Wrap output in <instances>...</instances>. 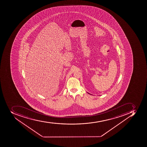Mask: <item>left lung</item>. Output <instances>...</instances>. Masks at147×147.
<instances>
[{
	"instance_id": "left-lung-1",
	"label": "left lung",
	"mask_w": 147,
	"mask_h": 147,
	"mask_svg": "<svg viewBox=\"0 0 147 147\" xmlns=\"http://www.w3.org/2000/svg\"><path fill=\"white\" fill-rule=\"evenodd\" d=\"M89 94H90V93H89Z\"/></svg>"
}]
</instances>
